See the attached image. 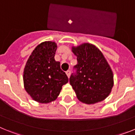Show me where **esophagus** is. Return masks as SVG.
I'll list each match as a JSON object with an SVG mask.
<instances>
[{"label":"esophagus","mask_w":135,"mask_h":135,"mask_svg":"<svg viewBox=\"0 0 135 135\" xmlns=\"http://www.w3.org/2000/svg\"><path fill=\"white\" fill-rule=\"evenodd\" d=\"M65 73H66V75L68 76V77L69 78V77L70 76V74H71V71H70V70H68V71H67Z\"/></svg>","instance_id":"esophagus-1"}]
</instances>
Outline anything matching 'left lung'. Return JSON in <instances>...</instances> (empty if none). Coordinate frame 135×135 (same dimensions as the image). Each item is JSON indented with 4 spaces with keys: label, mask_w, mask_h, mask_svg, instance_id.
Instances as JSON below:
<instances>
[{
    "label": "left lung",
    "mask_w": 135,
    "mask_h": 135,
    "mask_svg": "<svg viewBox=\"0 0 135 135\" xmlns=\"http://www.w3.org/2000/svg\"><path fill=\"white\" fill-rule=\"evenodd\" d=\"M77 57L75 74H71L70 84L80 101L95 104L108 97L114 86V75L103 53L96 46L83 43L72 46Z\"/></svg>",
    "instance_id": "obj_1"
}]
</instances>
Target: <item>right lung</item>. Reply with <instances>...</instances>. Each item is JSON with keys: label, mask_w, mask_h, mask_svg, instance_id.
Wrapping results in <instances>:
<instances>
[{"label": "right lung", "mask_w": 135, "mask_h": 135, "mask_svg": "<svg viewBox=\"0 0 135 135\" xmlns=\"http://www.w3.org/2000/svg\"><path fill=\"white\" fill-rule=\"evenodd\" d=\"M55 42L45 41L34 49L23 70L25 90L32 99L49 103L59 96L62 86L68 82L67 75L55 60L57 50Z\"/></svg>", "instance_id": "obj_1"}]
</instances>
